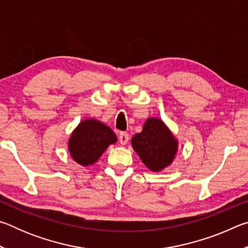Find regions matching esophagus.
I'll use <instances>...</instances> for the list:
<instances>
[{"instance_id": "34e87169", "label": "esophagus", "mask_w": 248, "mask_h": 248, "mask_svg": "<svg viewBox=\"0 0 248 248\" xmlns=\"http://www.w3.org/2000/svg\"><path fill=\"white\" fill-rule=\"evenodd\" d=\"M128 141H129V134L127 132H120V134H119V142H120V143L124 145V144L128 143Z\"/></svg>"}]
</instances>
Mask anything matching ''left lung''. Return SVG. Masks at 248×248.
<instances>
[{
  "instance_id": "1",
  "label": "left lung",
  "mask_w": 248,
  "mask_h": 248,
  "mask_svg": "<svg viewBox=\"0 0 248 248\" xmlns=\"http://www.w3.org/2000/svg\"><path fill=\"white\" fill-rule=\"evenodd\" d=\"M131 143L142 162L153 171L170 165L177 150L173 134L156 118L146 120L142 131L132 137Z\"/></svg>"
}]
</instances>
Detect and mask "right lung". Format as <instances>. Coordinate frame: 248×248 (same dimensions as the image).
<instances>
[{"instance_id": "right-lung-1", "label": "right lung", "mask_w": 248, "mask_h": 248, "mask_svg": "<svg viewBox=\"0 0 248 248\" xmlns=\"http://www.w3.org/2000/svg\"><path fill=\"white\" fill-rule=\"evenodd\" d=\"M116 141V134L106 124L94 119H86L71 136L69 151L75 162L87 166L97 161L107 146Z\"/></svg>"}]
</instances>
